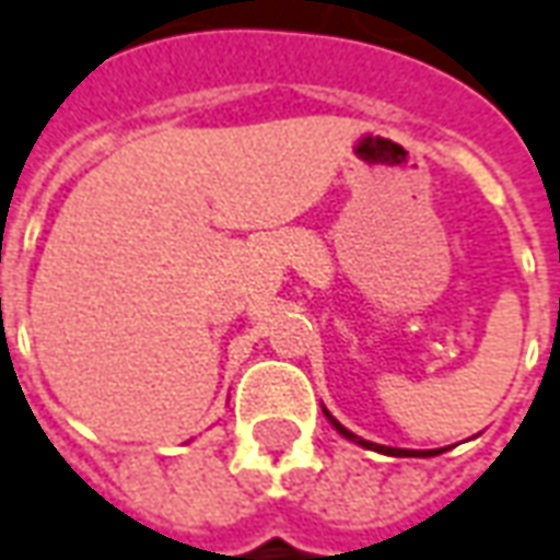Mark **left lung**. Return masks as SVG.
<instances>
[{
    "label": "left lung",
    "mask_w": 560,
    "mask_h": 560,
    "mask_svg": "<svg viewBox=\"0 0 560 560\" xmlns=\"http://www.w3.org/2000/svg\"><path fill=\"white\" fill-rule=\"evenodd\" d=\"M324 416L330 418V424H334V428L339 430V433H342V436H346V440H351V443H361L363 448H375V452H388V455H397V457H402V455H416V452H406V448H385V445L366 443V440H361V436H354V433H351V430L342 428V424H339V421H336V418L330 416V412H327V409H324ZM424 455H428V452H424Z\"/></svg>",
    "instance_id": "obj_1"
}]
</instances>
